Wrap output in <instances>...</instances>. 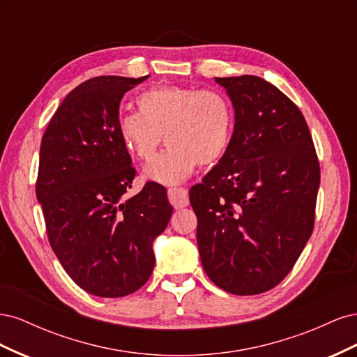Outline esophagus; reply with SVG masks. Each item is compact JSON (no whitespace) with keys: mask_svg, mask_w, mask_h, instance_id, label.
I'll return each instance as SVG.
<instances>
[{"mask_svg":"<svg viewBox=\"0 0 357 357\" xmlns=\"http://www.w3.org/2000/svg\"><path fill=\"white\" fill-rule=\"evenodd\" d=\"M168 199L176 210L185 208L189 205V193L183 188H171L168 189Z\"/></svg>","mask_w":357,"mask_h":357,"instance_id":"obj_1","label":"esophagus"}]
</instances>
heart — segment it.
Masks as SVG:
<instances>
[{"mask_svg":"<svg viewBox=\"0 0 357 357\" xmlns=\"http://www.w3.org/2000/svg\"><path fill=\"white\" fill-rule=\"evenodd\" d=\"M135 102L138 113H126L117 122L126 152L147 162L155 156L162 135L169 146L144 169L149 181L177 185L198 164L218 160L229 146L232 107L219 91L162 84L139 93Z\"/></svg>","mask_w":357,"mask_h":357,"instance_id":"1","label":"heart"}]
</instances>
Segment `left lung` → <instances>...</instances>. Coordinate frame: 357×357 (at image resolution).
<instances>
[{
  "label": "left lung",
  "instance_id": "8db88e82",
  "mask_svg": "<svg viewBox=\"0 0 357 357\" xmlns=\"http://www.w3.org/2000/svg\"><path fill=\"white\" fill-rule=\"evenodd\" d=\"M235 123L225 155L190 189L205 274L234 295H257L290 273L310 240L320 168L301 110L256 75L215 77Z\"/></svg>",
  "mask_w": 357,
  "mask_h": 357
}]
</instances>
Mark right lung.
<instances>
[{"label": "right lung", "instance_id": "obj_1", "mask_svg": "<svg viewBox=\"0 0 357 357\" xmlns=\"http://www.w3.org/2000/svg\"><path fill=\"white\" fill-rule=\"evenodd\" d=\"M147 77L86 80L63 98L41 139L36 193L50 247L95 296L121 298L146 284L153 241L172 214L158 183L126 198L135 169L117 134L119 105Z\"/></svg>", "mask_w": 357, "mask_h": 357}]
</instances>
